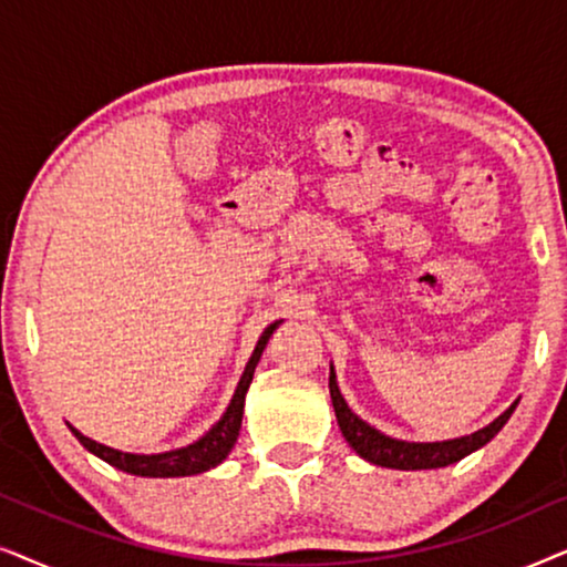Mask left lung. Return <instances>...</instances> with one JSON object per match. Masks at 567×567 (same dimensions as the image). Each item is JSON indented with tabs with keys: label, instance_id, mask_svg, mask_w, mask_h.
Returning a JSON list of instances; mask_svg holds the SVG:
<instances>
[{
	"label": "left lung",
	"instance_id": "1",
	"mask_svg": "<svg viewBox=\"0 0 567 567\" xmlns=\"http://www.w3.org/2000/svg\"><path fill=\"white\" fill-rule=\"evenodd\" d=\"M330 398H332V408H336L340 431H343L348 444L353 446V452L371 464L392 467V470H436V467H446V464L464 460V456L475 452V449L485 446L487 441H491L495 433L506 425L511 413H514L518 405V402H514L506 413L495 417V421L491 425H485L483 431L472 433V436L441 441V444H408V441L384 436V433L371 429L369 423H363L359 415H353L351 408L346 405V400L340 398L336 374H332V371H330Z\"/></svg>",
	"mask_w": 567,
	"mask_h": 567
}]
</instances>
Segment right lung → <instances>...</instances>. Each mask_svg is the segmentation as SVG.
<instances>
[{"label":"right lung","instance_id":"add662e5","mask_svg":"<svg viewBox=\"0 0 567 567\" xmlns=\"http://www.w3.org/2000/svg\"><path fill=\"white\" fill-rule=\"evenodd\" d=\"M278 328V322L268 324L266 332H262L258 346L247 361L245 374L239 379L235 398H231L227 413L221 415V421L214 425L212 431L206 433L204 439H198L196 444L185 446V449H175V452H165V454H126L118 452V449L103 446L97 441H92L87 436H82L80 431L72 429V433L80 439V444L92 452L100 460L111 464V467L128 472V475H138V477H185V475H198V472H206L216 467L227 460V454L235 446V441L239 436V425H243V413H245V394L250 390L255 367H258L262 348H266L268 338L274 336V330Z\"/></svg>","mask_w":567,"mask_h":567}]
</instances>
